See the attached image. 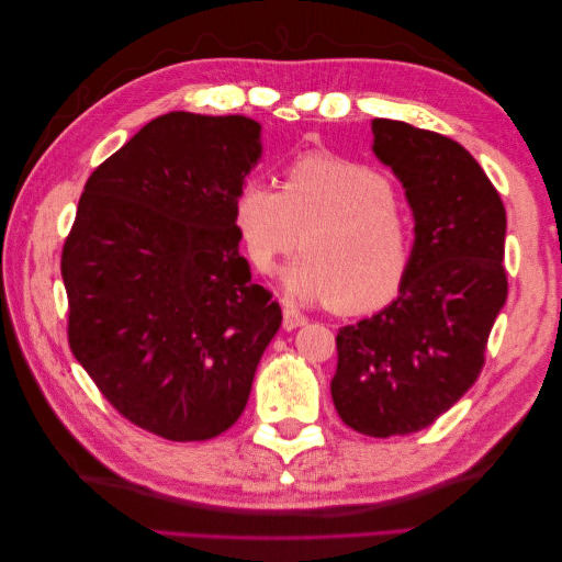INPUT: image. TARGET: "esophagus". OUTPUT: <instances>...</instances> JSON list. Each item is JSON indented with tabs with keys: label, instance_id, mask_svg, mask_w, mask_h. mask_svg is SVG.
Here are the masks:
<instances>
[{
	"label": "esophagus",
	"instance_id": "obj_1",
	"mask_svg": "<svg viewBox=\"0 0 562 562\" xmlns=\"http://www.w3.org/2000/svg\"><path fill=\"white\" fill-rule=\"evenodd\" d=\"M306 316L304 314H300L296 312V308H292V306H284V312H282V328L284 330H294V328H300V326H304L306 324Z\"/></svg>",
	"mask_w": 562,
	"mask_h": 562
}]
</instances>
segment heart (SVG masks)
<instances>
[{
    "label": "heart",
    "instance_id": "heart-1",
    "mask_svg": "<svg viewBox=\"0 0 562 562\" xmlns=\"http://www.w3.org/2000/svg\"><path fill=\"white\" fill-rule=\"evenodd\" d=\"M234 224L258 272H272L306 232V254L284 268L282 288L296 302H324L342 314L384 306L411 266V222L389 178L328 151L296 157L282 188L246 181Z\"/></svg>",
    "mask_w": 562,
    "mask_h": 562
}]
</instances>
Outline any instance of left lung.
<instances>
[{
	"instance_id": "obj_1",
	"label": "left lung",
	"mask_w": 562,
	"mask_h": 562,
	"mask_svg": "<svg viewBox=\"0 0 562 562\" xmlns=\"http://www.w3.org/2000/svg\"><path fill=\"white\" fill-rule=\"evenodd\" d=\"M372 137L405 190L415 241L396 300L338 330L330 396L345 425L391 437L432 425L479 379L507 302V214L459 142L386 117Z\"/></svg>"
}]
</instances>
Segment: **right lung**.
I'll return each instance as SVG.
<instances>
[{"label":"right lung","instance_id":"obj_1","mask_svg":"<svg viewBox=\"0 0 562 562\" xmlns=\"http://www.w3.org/2000/svg\"><path fill=\"white\" fill-rule=\"evenodd\" d=\"M260 135L246 115L147 123L91 173L63 248L71 352L117 413L164 439L229 429L282 324L234 224Z\"/></svg>","mask_w":562,"mask_h":562}]
</instances>
